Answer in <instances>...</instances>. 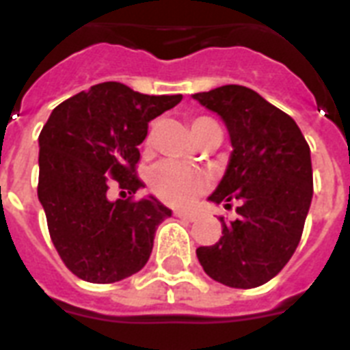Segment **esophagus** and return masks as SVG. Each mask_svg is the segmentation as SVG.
Here are the masks:
<instances>
[{"instance_id":"34e87169","label":"esophagus","mask_w":350,"mask_h":350,"mask_svg":"<svg viewBox=\"0 0 350 350\" xmlns=\"http://www.w3.org/2000/svg\"><path fill=\"white\" fill-rule=\"evenodd\" d=\"M174 216H178V218H181V219H185V221H194V214L185 213V211H176Z\"/></svg>"}]
</instances>
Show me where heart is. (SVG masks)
<instances>
[{
    "mask_svg": "<svg viewBox=\"0 0 350 350\" xmlns=\"http://www.w3.org/2000/svg\"><path fill=\"white\" fill-rule=\"evenodd\" d=\"M191 126L198 142L214 129H219L216 121L207 116L194 118ZM148 185H150V191L167 205L187 207L207 191L211 180H208L207 172L198 167L176 163V161H165L152 169L150 178H148Z\"/></svg>",
    "mask_w": 350,
    "mask_h": 350,
    "instance_id": "1",
    "label": "heart"
}]
</instances>
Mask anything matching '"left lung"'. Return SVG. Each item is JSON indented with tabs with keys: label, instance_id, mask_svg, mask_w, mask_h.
<instances>
[{
	"label": "left lung",
	"instance_id": "obj_1",
	"mask_svg": "<svg viewBox=\"0 0 350 350\" xmlns=\"http://www.w3.org/2000/svg\"><path fill=\"white\" fill-rule=\"evenodd\" d=\"M229 129L232 156L224 180L208 196L238 202V218L221 221V238L198 247L203 271L234 288H254L293 258L312 200L310 148L293 118L252 89L224 85L194 94Z\"/></svg>",
	"mask_w": 350,
	"mask_h": 350
}]
</instances>
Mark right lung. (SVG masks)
Here are the masks:
<instances>
[{"label":"right lung","instance_id":"1","mask_svg":"<svg viewBox=\"0 0 350 350\" xmlns=\"http://www.w3.org/2000/svg\"><path fill=\"white\" fill-rule=\"evenodd\" d=\"M183 96H148L105 81L52 111L40 134L38 198L67 269L90 283H114L142 271L158 225L172 211L156 198L134 200L137 145L148 121ZM125 200H111L110 189Z\"/></svg>","mask_w":350,"mask_h":350}]
</instances>
